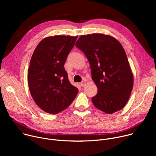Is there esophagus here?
I'll return each instance as SVG.
<instances>
[{
  "mask_svg": "<svg viewBox=\"0 0 156 156\" xmlns=\"http://www.w3.org/2000/svg\"><path fill=\"white\" fill-rule=\"evenodd\" d=\"M86 81H82L81 83H80V85L82 86V87H84L85 85H86Z\"/></svg>",
  "mask_w": 156,
  "mask_h": 156,
  "instance_id": "obj_1",
  "label": "esophagus"
}]
</instances>
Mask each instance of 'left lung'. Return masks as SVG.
I'll list each match as a JSON object with an SVG mask.
<instances>
[{
  "instance_id": "left-lung-1",
  "label": "left lung",
  "mask_w": 156,
  "mask_h": 156,
  "mask_svg": "<svg viewBox=\"0 0 156 156\" xmlns=\"http://www.w3.org/2000/svg\"><path fill=\"white\" fill-rule=\"evenodd\" d=\"M75 46L90 64L92 80L98 87L94 105L108 114L122 109L133 87V76L126 52L115 37L103 34L81 35Z\"/></svg>"
}]
</instances>
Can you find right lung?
Instances as JSON below:
<instances>
[{"instance_id": "right-lung-1", "label": "right lung", "mask_w": 156, "mask_h": 156, "mask_svg": "<svg viewBox=\"0 0 156 156\" xmlns=\"http://www.w3.org/2000/svg\"><path fill=\"white\" fill-rule=\"evenodd\" d=\"M78 36L57 35L43 39L32 55L28 72L31 95L35 103L49 114L67 108L78 90L70 84L64 64Z\"/></svg>"}]
</instances>
